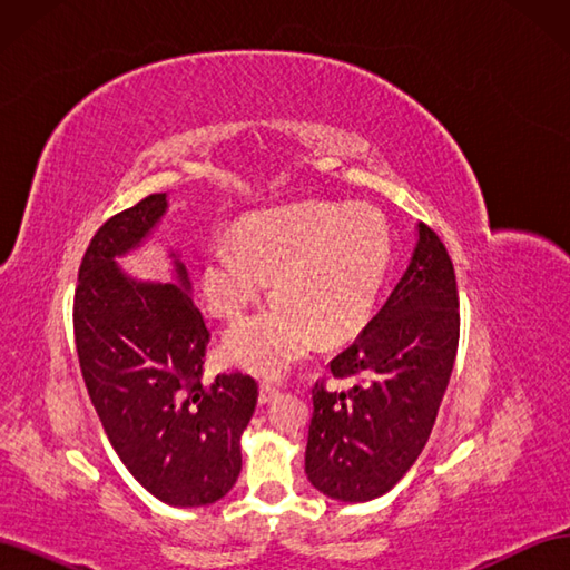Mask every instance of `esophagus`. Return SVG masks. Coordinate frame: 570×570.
Here are the masks:
<instances>
[{
	"label": "esophagus",
	"instance_id": "34e87169",
	"mask_svg": "<svg viewBox=\"0 0 570 570\" xmlns=\"http://www.w3.org/2000/svg\"><path fill=\"white\" fill-rule=\"evenodd\" d=\"M275 396H278V390H275L273 385L264 383L262 387H258V404H271Z\"/></svg>",
	"mask_w": 570,
	"mask_h": 570
}]
</instances>
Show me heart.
<instances>
[{"instance_id": "b5f03b06", "label": "heart", "mask_w": 570, "mask_h": 570, "mask_svg": "<svg viewBox=\"0 0 570 570\" xmlns=\"http://www.w3.org/2000/svg\"><path fill=\"white\" fill-rule=\"evenodd\" d=\"M390 264V233L368 206L316 204L247 218L235 247L216 243L199 273L202 297L223 321L243 318L273 281V306L223 340L230 364L281 377L364 327Z\"/></svg>"}]
</instances>
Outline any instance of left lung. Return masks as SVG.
<instances>
[{
    "label": "left lung",
    "instance_id": "1",
    "mask_svg": "<svg viewBox=\"0 0 570 570\" xmlns=\"http://www.w3.org/2000/svg\"><path fill=\"white\" fill-rule=\"evenodd\" d=\"M404 275L368 325L331 361L350 392L314 387L306 475L337 502L390 492L419 459L435 425L459 347L452 258L423 223Z\"/></svg>",
    "mask_w": 570,
    "mask_h": 570
}]
</instances>
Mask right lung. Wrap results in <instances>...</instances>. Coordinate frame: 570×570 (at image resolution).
I'll return each mask as SVG.
<instances>
[{"label": "right lung", "mask_w": 570, "mask_h": 570, "mask_svg": "<svg viewBox=\"0 0 570 570\" xmlns=\"http://www.w3.org/2000/svg\"><path fill=\"white\" fill-rule=\"evenodd\" d=\"M166 212L168 195H149L97 230L78 273L73 327L85 387L118 459L159 502L193 509L233 490L258 385L243 373L199 381L212 333L176 249L170 283L118 266Z\"/></svg>", "instance_id": "1"}]
</instances>
